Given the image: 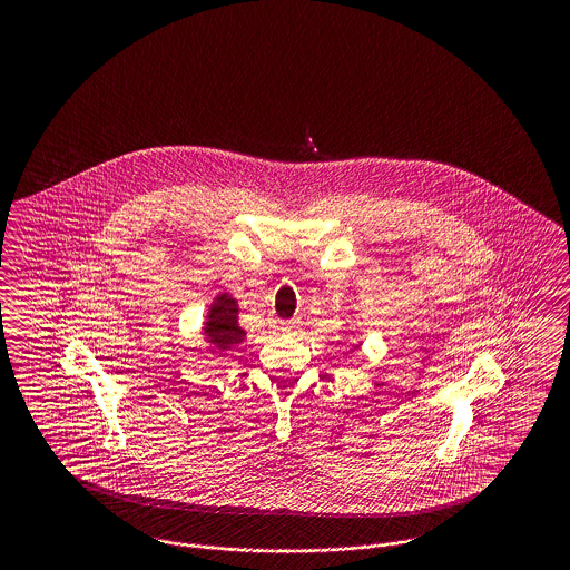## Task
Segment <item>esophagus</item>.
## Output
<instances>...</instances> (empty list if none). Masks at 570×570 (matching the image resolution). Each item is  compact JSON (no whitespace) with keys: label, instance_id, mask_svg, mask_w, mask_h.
Returning <instances> with one entry per match:
<instances>
[{"label":"esophagus","instance_id":"obj_1","mask_svg":"<svg viewBox=\"0 0 570 570\" xmlns=\"http://www.w3.org/2000/svg\"><path fill=\"white\" fill-rule=\"evenodd\" d=\"M295 328H298V321H284V323H279V331H284V333H291Z\"/></svg>","mask_w":570,"mask_h":570}]
</instances>
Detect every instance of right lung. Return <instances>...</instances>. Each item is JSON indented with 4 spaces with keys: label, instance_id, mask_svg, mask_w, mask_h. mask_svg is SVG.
<instances>
[{
    "label": "right lung",
    "instance_id": "1",
    "mask_svg": "<svg viewBox=\"0 0 570 570\" xmlns=\"http://www.w3.org/2000/svg\"><path fill=\"white\" fill-rule=\"evenodd\" d=\"M237 301L230 295H219L214 301L205 323V335L217 351H230L235 344L244 342L245 333L237 325Z\"/></svg>",
    "mask_w": 570,
    "mask_h": 570
}]
</instances>
